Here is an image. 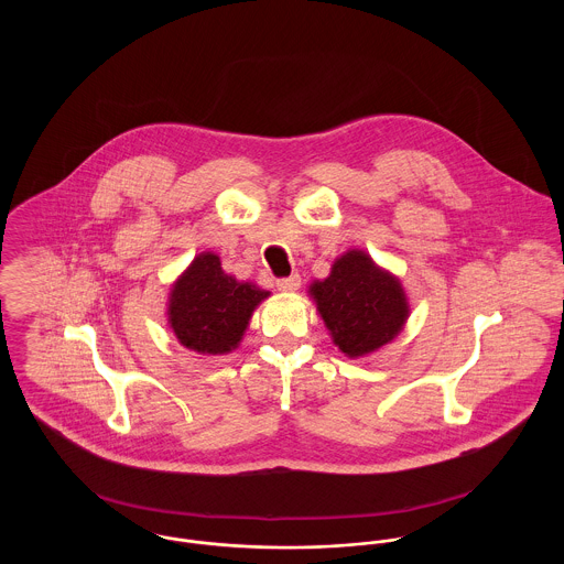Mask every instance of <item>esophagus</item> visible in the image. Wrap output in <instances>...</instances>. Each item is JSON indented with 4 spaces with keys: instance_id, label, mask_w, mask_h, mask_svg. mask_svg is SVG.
Masks as SVG:
<instances>
[{
    "instance_id": "1",
    "label": "esophagus",
    "mask_w": 564,
    "mask_h": 564,
    "mask_svg": "<svg viewBox=\"0 0 564 564\" xmlns=\"http://www.w3.org/2000/svg\"><path fill=\"white\" fill-rule=\"evenodd\" d=\"M300 286H302V278H300L297 273L278 280V289H280L282 293H295Z\"/></svg>"
}]
</instances>
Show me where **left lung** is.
Masks as SVG:
<instances>
[{
    "instance_id": "1",
    "label": "left lung",
    "mask_w": 564,
    "mask_h": 564,
    "mask_svg": "<svg viewBox=\"0 0 564 564\" xmlns=\"http://www.w3.org/2000/svg\"><path fill=\"white\" fill-rule=\"evenodd\" d=\"M308 295L332 343L349 358H362L389 345L410 317L400 278L365 249L340 253L329 275L308 286Z\"/></svg>"
}]
</instances>
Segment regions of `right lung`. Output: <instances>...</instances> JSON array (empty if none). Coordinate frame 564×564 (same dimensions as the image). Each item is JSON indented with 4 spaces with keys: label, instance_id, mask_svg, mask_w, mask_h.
<instances>
[{
    "label": "right lung",
    "instance_id": "add662e5",
    "mask_svg": "<svg viewBox=\"0 0 564 564\" xmlns=\"http://www.w3.org/2000/svg\"><path fill=\"white\" fill-rule=\"evenodd\" d=\"M271 293L226 273L215 251H202L175 278L166 323L177 343L202 356H224L241 345L253 311Z\"/></svg>",
    "mask_w": 564,
    "mask_h": 564
}]
</instances>
